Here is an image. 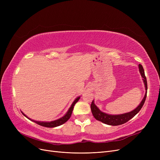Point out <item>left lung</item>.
Returning <instances> with one entry per match:
<instances>
[{
	"instance_id": "left-lung-1",
	"label": "left lung",
	"mask_w": 160,
	"mask_h": 160,
	"mask_svg": "<svg viewBox=\"0 0 160 160\" xmlns=\"http://www.w3.org/2000/svg\"><path fill=\"white\" fill-rule=\"evenodd\" d=\"M138 66H139V72L143 78L142 79L145 85V89L146 91L143 98L141 101V103L139 104V105L136 108L133 109V111H130V112L123 113V114H119V115H111L108 113H105L103 112V111H101L98 107H97V105L94 103V100H93L91 105V109L93 117L97 120H98L99 122H101L105 124L109 125H114V126H115V125H122L126 123L129 120L133 118L134 116L139 112L140 109L142 108L147 96L148 84H147V79H146V76H145L144 70L142 65L139 64Z\"/></svg>"
}]
</instances>
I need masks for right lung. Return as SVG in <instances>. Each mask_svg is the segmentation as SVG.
<instances>
[{"instance_id": "right-lung-1", "label": "right lung", "mask_w": 160, "mask_h": 160, "mask_svg": "<svg viewBox=\"0 0 160 160\" xmlns=\"http://www.w3.org/2000/svg\"><path fill=\"white\" fill-rule=\"evenodd\" d=\"M80 98H81V96L77 97V98L74 100L73 102H72V103L71 104V107L69 108L68 111H67V112L63 116H62V118L58 119H56V120H54V121H52V122H38V121H35L33 119H31L29 118H28L25 113L22 112V111H21V113L23 114V115H25L27 118L32 121V122L36 123L38 125H41V126L46 127V128H55L57 126H59V125L63 124L66 122H67V120H68L71 117V115L72 114V110H73V108H74L75 103L79 101Z\"/></svg>"}]
</instances>
